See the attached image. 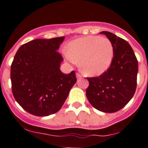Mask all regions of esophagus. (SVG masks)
Returning a JSON list of instances; mask_svg holds the SVG:
<instances>
[{
	"label": "esophagus",
	"instance_id": "esophagus-1",
	"mask_svg": "<svg viewBox=\"0 0 148 148\" xmlns=\"http://www.w3.org/2000/svg\"><path fill=\"white\" fill-rule=\"evenodd\" d=\"M76 76H77V79L82 78V75H81V74H79V73H77V74H76Z\"/></svg>",
	"mask_w": 148,
	"mask_h": 148
}]
</instances>
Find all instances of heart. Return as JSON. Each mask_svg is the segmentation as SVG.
Segmentation results:
<instances>
[{
	"mask_svg": "<svg viewBox=\"0 0 148 148\" xmlns=\"http://www.w3.org/2000/svg\"><path fill=\"white\" fill-rule=\"evenodd\" d=\"M66 58L71 63L80 61L81 69L87 75L99 76L111 66L114 58V47L106 37H82L69 44Z\"/></svg>",
	"mask_w": 148,
	"mask_h": 148,
	"instance_id": "b5f03b06",
	"label": "heart"
}]
</instances>
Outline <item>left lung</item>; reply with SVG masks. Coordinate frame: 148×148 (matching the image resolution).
<instances>
[{"mask_svg":"<svg viewBox=\"0 0 148 148\" xmlns=\"http://www.w3.org/2000/svg\"><path fill=\"white\" fill-rule=\"evenodd\" d=\"M114 47V58L106 72L88 79L86 96L90 104L103 112L112 113L123 108L134 95L138 61L125 40L112 33L102 31Z\"/></svg>","mask_w":148,"mask_h":148,"instance_id":"1","label":"left lung"}]
</instances>
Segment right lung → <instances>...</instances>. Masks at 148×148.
Here are the masks:
<instances>
[{"mask_svg":"<svg viewBox=\"0 0 148 148\" xmlns=\"http://www.w3.org/2000/svg\"><path fill=\"white\" fill-rule=\"evenodd\" d=\"M64 36L38 38L22 45L11 66L12 93L30 114L48 116L61 109L77 82L75 71L63 74L58 49Z\"/></svg>","mask_w":148,"mask_h":148,"instance_id":"add662e5","label":"right lung"}]
</instances>
